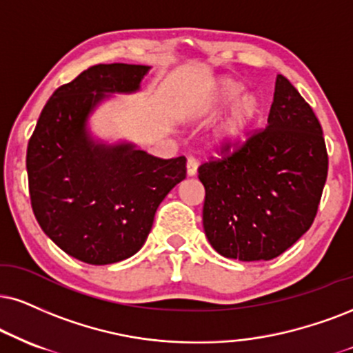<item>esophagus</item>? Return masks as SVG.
I'll return each instance as SVG.
<instances>
[{"instance_id": "esophagus-1", "label": "esophagus", "mask_w": 353, "mask_h": 353, "mask_svg": "<svg viewBox=\"0 0 353 353\" xmlns=\"http://www.w3.org/2000/svg\"><path fill=\"white\" fill-rule=\"evenodd\" d=\"M186 173H188V176H194L198 173V162L193 157H190L188 162H186Z\"/></svg>"}]
</instances>
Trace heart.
<instances>
[{"instance_id":"b5f03b06","label":"heart","mask_w":353,"mask_h":353,"mask_svg":"<svg viewBox=\"0 0 353 353\" xmlns=\"http://www.w3.org/2000/svg\"><path fill=\"white\" fill-rule=\"evenodd\" d=\"M243 85L241 81L228 77L221 78L216 81L210 98L199 108L201 116H212L233 103L212 134V143L217 149H228L241 142L262 114L260 98L252 91L241 95Z\"/></svg>"}]
</instances>
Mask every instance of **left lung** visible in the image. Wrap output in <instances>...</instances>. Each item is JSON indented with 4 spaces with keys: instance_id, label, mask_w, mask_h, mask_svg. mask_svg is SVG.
<instances>
[{
    "instance_id": "8db88e82",
    "label": "left lung",
    "mask_w": 353,
    "mask_h": 353,
    "mask_svg": "<svg viewBox=\"0 0 353 353\" xmlns=\"http://www.w3.org/2000/svg\"><path fill=\"white\" fill-rule=\"evenodd\" d=\"M228 150L198 168L208 241L225 259H275L311 228L323 196L329 160L319 121L278 75L265 129Z\"/></svg>"
}]
</instances>
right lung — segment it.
Returning a JSON list of instances; mask_svg holds the SVG:
<instances>
[{
    "label": "right lung",
    "mask_w": 353,
    "mask_h": 353,
    "mask_svg": "<svg viewBox=\"0 0 353 353\" xmlns=\"http://www.w3.org/2000/svg\"><path fill=\"white\" fill-rule=\"evenodd\" d=\"M150 67L94 65L55 90L29 139V194L43 232L73 259L110 265L141 250L159 204L186 176V159L97 141L88 119L116 93H136Z\"/></svg>",
    "instance_id": "right-lung-1"
}]
</instances>
